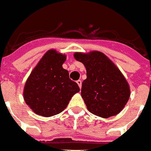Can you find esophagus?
Returning a JSON list of instances; mask_svg holds the SVG:
<instances>
[{
    "label": "esophagus",
    "instance_id": "esophagus-1",
    "mask_svg": "<svg viewBox=\"0 0 151 151\" xmlns=\"http://www.w3.org/2000/svg\"><path fill=\"white\" fill-rule=\"evenodd\" d=\"M76 83H78V85H79V87H80V88H81V86H82V81H81V80H78L76 81Z\"/></svg>",
    "mask_w": 151,
    "mask_h": 151
}]
</instances>
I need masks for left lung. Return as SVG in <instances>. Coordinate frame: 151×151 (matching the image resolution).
Returning a JSON list of instances; mask_svg holds the SVG:
<instances>
[{
  "instance_id": "left-lung-1",
  "label": "left lung",
  "mask_w": 151,
  "mask_h": 151,
  "mask_svg": "<svg viewBox=\"0 0 151 151\" xmlns=\"http://www.w3.org/2000/svg\"><path fill=\"white\" fill-rule=\"evenodd\" d=\"M74 57L86 68L81 96L89 112L104 118L119 113L130 96L128 83L119 69L99 51L76 53Z\"/></svg>"
}]
</instances>
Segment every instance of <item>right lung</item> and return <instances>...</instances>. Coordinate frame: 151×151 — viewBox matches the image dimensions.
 I'll return each mask as SVG.
<instances>
[{"instance_id": "add662e5", "label": "right lung", "mask_w": 151, "mask_h": 151, "mask_svg": "<svg viewBox=\"0 0 151 151\" xmlns=\"http://www.w3.org/2000/svg\"><path fill=\"white\" fill-rule=\"evenodd\" d=\"M66 55L48 50L27 79L24 100L36 114L51 116L64 110L80 88L63 69Z\"/></svg>"}]
</instances>
